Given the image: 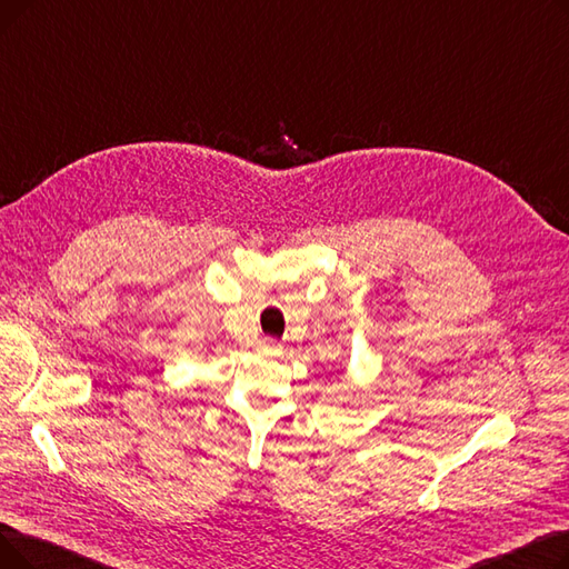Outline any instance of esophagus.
Returning a JSON list of instances; mask_svg holds the SVG:
<instances>
[{
    "label": "esophagus",
    "instance_id": "34e87169",
    "mask_svg": "<svg viewBox=\"0 0 569 569\" xmlns=\"http://www.w3.org/2000/svg\"><path fill=\"white\" fill-rule=\"evenodd\" d=\"M279 348H281V343H279L277 339H262V341H260V350H262V352H267V355L277 352Z\"/></svg>",
    "mask_w": 569,
    "mask_h": 569
}]
</instances>
